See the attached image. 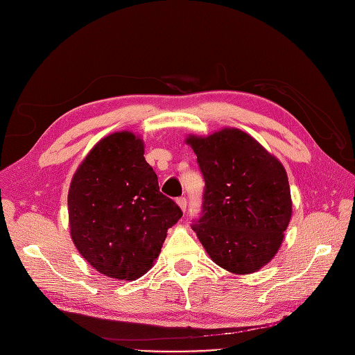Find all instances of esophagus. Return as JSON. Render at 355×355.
I'll return each instance as SVG.
<instances>
[{
    "label": "esophagus",
    "mask_w": 355,
    "mask_h": 355,
    "mask_svg": "<svg viewBox=\"0 0 355 355\" xmlns=\"http://www.w3.org/2000/svg\"><path fill=\"white\" fill-rule=\"evenodd\" d=\"M176 202L179 204V207L182 209V210H187V207H188V201H187V198L185 197H179L178 200H176Z\"/></svg>",
    "instance_id": "1"
}]
</instances>
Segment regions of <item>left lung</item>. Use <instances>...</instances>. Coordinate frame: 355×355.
Segmentation results:
<instances>
[{"label":"left lung","mask_w":355,"mask_h":355,"mask_svg":"<svg viewBox=\"0 0 355 355\" xmlns=\"http://www.w3.org/2000/svg\"><path fill=\"white\" fill-rule=\"evenodd\" d=\"M187 142L206 184L192 230L219 266L235 274L257 271L280 249L292 218L284 167L237 128Z\"/></svg>","instance_id":"left-lung-1"}]
</instances>
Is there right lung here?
I'll return each mask as SVG.
<instances>
[{
    "instance_id": "1",
    "label": "right lung",
    "mask_w": 355,
    "mask_h": 355,
    "mask_svg": "<svg viewBox=\"0 0 355 355\" xmlns=\"http://www.w3.org/2000/svg\"><path fill=\"white\" fill-rule=\"evenodd\" d=\"M68 209L81 256L116 280L144 275L182 218L178 204L159 192L142 141L128 132L106 136L85 157L71 182Z\"/></svg>"
}]
</instances>
